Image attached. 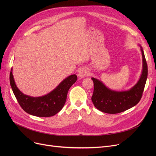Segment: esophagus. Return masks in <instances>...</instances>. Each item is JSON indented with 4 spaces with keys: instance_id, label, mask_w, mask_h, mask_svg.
I'll list each match as a JSON object with an SVG mask.
<instances>
[{
    "instance_id": "34e87169",
    "label": "esophagus",
    "mask_w": 156,
    "mask_h": 156,
    "mask_svg": "<svg viewBox=\"0 0 156 156\" xmlns=\"http://www.w3.org/2000/svg\"><path fill=\"white\" fill-rule=\"evenodd\" d=\"M89 75V72L88 69L85 68H83L79 70L78 76L79 78H84L85 76H87Z\"/></svg>"
}]
</instances>
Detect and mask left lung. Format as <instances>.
<instances>
[{"mask_svg": "<svg viewBox=\"0 0 156 156\" xmlns=\"http://www.w3.org/2000/svg\"><path fill=\"white\" fill-rule=\"evenodd\" d=\"M142 71L137 83L126 91H115L106 87L101 80L92 78L94 89L92 101L99 111L108 114H117L132 108L140 101L147 78L148 69L142 47Z\"/></svg>", "mask_w": 156, "mask_h": 156, "instance_id": "left-lung-1", "label": "left lung"}]
</instances>
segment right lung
Listing matches in <instances>:
<instances>
[{"label": "right lung", "instance_id": "add662e5", "mask_svg": "<svg viewBox=\"0 0 156 156\" xmlns=\"http://www.w3.org/2000/svg\"><path fill=\"white\" fill-rule=\"evenodd\" d=\"M9 80L13 93L24 111L37 117H51L62 109L66 101L69 89L76 82L77 76L72 75L68 76L50 93L38 97L27 95L20 90L15 83L12 69H11Z\"/></svg>", "mask_w": 156, "mask_h": 156}]
</instances>
